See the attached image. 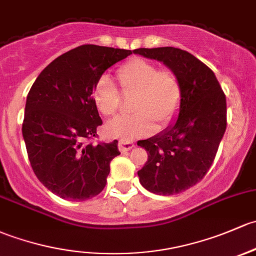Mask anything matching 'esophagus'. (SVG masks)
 Instances as JSON below:
<instances>
[{"label": "esophagus", "instance_id": "esophagus-1", "mask_svg": "<svg viewBox=\"0 0 256 256\" xmlns=\"http://www.w3.org/2000/svg\"><path fill=\"white\" fill-rule=\"evenodd\" d=\"M134 147H135V144L131 141H124V140H121V141L118 142V148L121 152H126V150H132Z\"/></svg>", "mask_w": 256, "mask_h": 256}]
</instances>
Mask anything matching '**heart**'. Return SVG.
I'll list each match as a JSON object with an SVG mask.
<instances>
[{"label": "heart", "instance_id": "heart-1", "mask_svg": "<svg viewBox=\"0 0 256 256\" xmlns=\"http://www.w3.org/2000/svg\"><path fill=\"white\" fill-rule=\"evenodd\" d=\"M116 77L125 96H134L130 116L116 118L106 124L110 137L132 140L148 136L176 120L182 106V86L180 78L169 68H158L156 64L141 58L126 61L118 68ZM93 102L104 116H114L121 108L116 86L106 76L96 80L93 87Z\"/></svg>", "mask_w": 256, "mask_h": 256}]
</instances>
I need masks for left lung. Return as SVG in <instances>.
<instances>
[{
	"instance_id": "8db88e82",
	"label": "left lung",
	"mask_w": 256,
	"mask_h": 256,
	"mask_svg": "<svg viewBox=\"0 0 256 256\" xmlns=\"http://www.w3.org/2000/svg\"><path fill=\"white\" fill-rule=\"evenodd\" d=\"M162 61L182 86V106L173 126L137 146L148 160L137 172L142 186L157 195H176L200 182L211 168L227 128V103L218 80L208 66L176 48L134 50Z\"/></svg>"
}]
</instances>
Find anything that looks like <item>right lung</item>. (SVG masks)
Masks as SVG:
<instances>
[{
  "instance_id": "add662e5",
  "label": "right lung",
  "mask_w": 256,
  "mask_h": 256,
  "mask_svg": "<svg viewBox=\"0 0 256 256\" xmlns=\"http://www.w3.org/2000/svg\"><path fill=\"white\" fill-rule=\"evenodd\" d=\"M131 50L80 45L58 56L38 76L26 96L22 132L33 172L51 192L84 201L103 192L118 141L92 140L103 124L94 83Z\"/></svg>"
}]
</instances>
